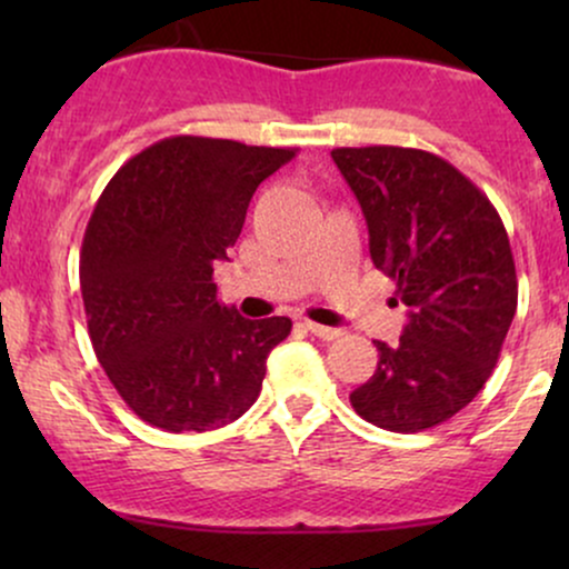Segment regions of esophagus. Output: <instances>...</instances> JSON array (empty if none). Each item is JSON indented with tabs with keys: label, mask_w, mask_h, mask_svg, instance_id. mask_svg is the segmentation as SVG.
Wrapping results in <instances>:
<instances>
[{
	"label": "esophagus",
	"mask_w": 569,
	"mask_h": 569,
	"mask_svg": "<svg viewBox=\"0 0 569 569\" xmlns=\"http://www.w3.org/2000/svg\"><path fill=\"white\" fill-rule=\"evenodd\" d=\"M305 329L310 331L312 337L326 339V342H331V339H337L339 335H342L339 329H331V326H321V323H312V321H305Z\"/></svg>",
	"instance_id": "34e87169"
}]
</instances>
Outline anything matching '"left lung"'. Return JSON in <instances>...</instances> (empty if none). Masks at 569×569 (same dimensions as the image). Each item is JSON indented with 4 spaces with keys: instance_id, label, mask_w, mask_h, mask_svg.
I'll use <instances>...</instances> for the list:
<instances>
[{
    "instance_id": "1",
    "label": "left lung",
    "mask_w": 569,
    "mask_h": 569,
    "mask_svg": "<svg viewBox=\"0 0 569 569\" xmlns=\"http://www.w3.org/2000/svg\"><path fill=\"white\" fill-rule=\"evenodd\" d=\"M369 227L377 270L409 307L396 345L375 342V375L350 393L371 426L420 433L466 409L485 388L511 329L516 264L489 198L426 149L331 152Z\"/></svg>"
}]
</instances>
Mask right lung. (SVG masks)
<instances>
[{"label": "right lung", "mask_w": 569, "mask_h": 569, "mask_svg": "<svg viewBox=\"0 0 569 569\" xmlns=\"http://www.w3.org/2000/svg\"><path fill=\"white\" fill-rule=\"evenodd\" d=\"M293 154L171 136L130 158L98 198L80 251L90 342L149 426L202 433L259 398L291 321H248L221 305L213 262L238 240L257 187Z\"/></svg>", "instance_id": "add662e5"}]
</instances>
